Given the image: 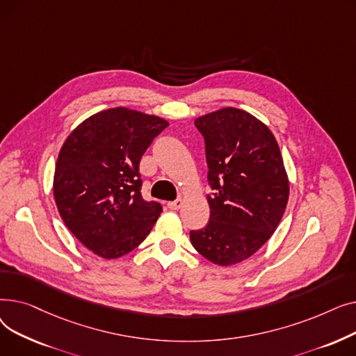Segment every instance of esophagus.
<instances>
[{"mask_svg":"<svg viewBox=\"0 0 356 356\" xmlns=\"http://www.w3.org/2000/svg\"><path fill=\"white\" fill-rule=\"evenodd\" d=\"M167 207L170 208L172 211H177V209H180L183 207V200L177 199V200H173V202H168Z\"/></svg>","mask_w":356,"mask_h":356,"instance_id":"34e87169","label":"esophagus"}]
</instances>
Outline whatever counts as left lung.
I'll use <instances>...</instances> for the list:
<instances>
[{
    "label": "left lung",
    "mask_w": 356,
    "mask_h": 356,
    "mask_svg": "<svg viewBox=\"0 0 356 356\" xmlns=\"http://www.w3.org/2000/svg\"><path fill=\"white\" fill-rule=\"evenodd\" d=\"M207 145L208 225L191 231L195 250L228 267L254 255L277 229L290 183L271 129L250 112L220 108L195 120Z\"/></svg>",
    "instance_id": "left-lung-1"
}]
</instances>
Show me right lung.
<instances>
[{"label":"right lung","instance_id":"1","mask_svg":"<svg viewBox=\"0 0 356 356\" xmlns=\"http://www.w3.org/2000/svg\"><path fill=\"white\" fill-rule=\"evenodd\" d=\"M164 118L125 106L90 115L65 140L53 177L56 207L69 231L105 259L137 248L163 212L141 197L138 165Z\"/></svg>","mask_w":356,"mask_h":356}]
</instances>
